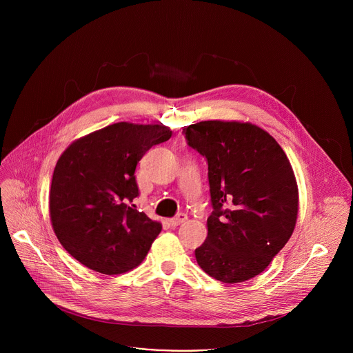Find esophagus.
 Segmentation results:
<instances>
[{"instance_id":"1","label":"esophagus","mask_w":353,"mask_h":353,"mask_svg":"<svg viewBox=\"0 0 353 353\" xmlns=\"http://www.w3.org/2000/svg\"><path fill=\"white\" fill-rule=\"evenodd\" d=\"M185 221H187V215H185V214H179L176 218L170 219V221H169V223H170L173 228H176V226H179V225L184 223Z\"/></svg>"}]
</instances>
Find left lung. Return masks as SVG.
<instances>
[{
    "instance_id": "1",
    "label": "left lung",
    "mask_w": 353,
    "mask_h": 353,
    "mask_svg": "<svg viewBox=\"0 0 353 353\" xmlns=\"http://www.w3.org/2000/svg\"><path fill=\"white\" fill-rule=\"evenodd\" d=\"M183 132L208 162L214 208L196 263L223 283L254 278L296 225L299 190L290 162L275 138L251 123L199 121Z\"/></svg>"
}]
</instances>
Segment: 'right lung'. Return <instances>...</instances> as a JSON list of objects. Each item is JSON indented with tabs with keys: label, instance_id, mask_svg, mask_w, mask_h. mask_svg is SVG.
I'll list each match as a JSON object with an SVG mask.
<instances>
[{
	"label": "right lung",
	"instance_id": "right-lung-1",
	"mask_svg": "<svg viewBox=\"0 0 353 353\" xmlns=\"http://www.w3.org/2000/svg\"><path fill=\"white\" fill-rule=\"evenodd\" d=\"M172 137L162 124L116 123L74 141L57 161L50 219L68 253L106 275L124 274L146 257L162 225L137 211L135 168L146 150Z\"/></svg>",
	"mask_w": 353,
	"mask_h": 353
}]
</instances>
